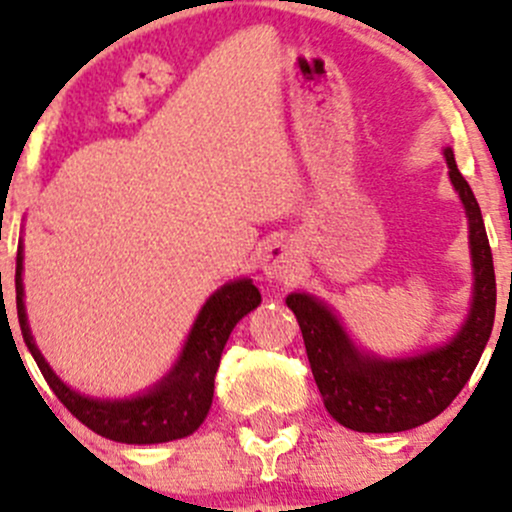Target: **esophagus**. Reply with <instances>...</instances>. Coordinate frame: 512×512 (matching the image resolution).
Listing matches in <instances>:
<instances>
[{"mask_svg": "<svg viewBox=\"0 0 512 512\" xmlns=\"http://www.w3.org/2000/svg\"><path fill=\"white\" fill-rule=\"evenodd\" d=\"M262 272L270 280H287L297 272L299 252L289 240H272L262 247Z\"/></svg>", "mask_w": 512, "mask_h": 512, "instance_id": "1", "label": "esophagus"}]
</instances>
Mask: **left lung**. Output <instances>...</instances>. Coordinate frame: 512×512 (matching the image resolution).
Segmentation results:
<instances>
[{
	"mask_svg": "<svg viewBox=\"0 0 512 512\" xmlns=\"http://www.w3.org/2000/svg\"><path fill=\"white\" fill-rule=\"evenodd\" d=\"M448 178L468 218L473 297L466 319L446 344L411 356H376L349 337L324 299L309 292L287 294L307 347L309 366L334 421L361 433H399L431 421L461 394L478 366L495 322V270L483 215L471 185L443 148Z\"/></svg>",
	"mask_w": 512,
	"mask_h": 512,
	"instance_id": "1",
	"label": "left lung"
}]
</instances>
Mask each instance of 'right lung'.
<instances>
[{"instance_id": "1", "label": "right lung", "mask_w": 512, "mask_h": 512, "mask_svg": "<svg viewBox=\"0 0 512 512\" xmlns=\"http://www.w3.org/2000/svg\"><path fill=\"white\" fill-rule=\"evenodd\" d=\"M22 272L24 247L19 240L17 275H14L17 317L24 344L32 352L46 384L59 396L61 404L98 436L118 443H136V446L175 441V438H185L198 431L213 404L215 374H218L220 354L230 339V332L245 314H250L262 302L260 289L252 285L250 277H240L215 289L200 307L173 369L158 384L126 399H96L64 384L36 347L32 329H29L27 307H24Z\"/></svg>"}]
</instances>
